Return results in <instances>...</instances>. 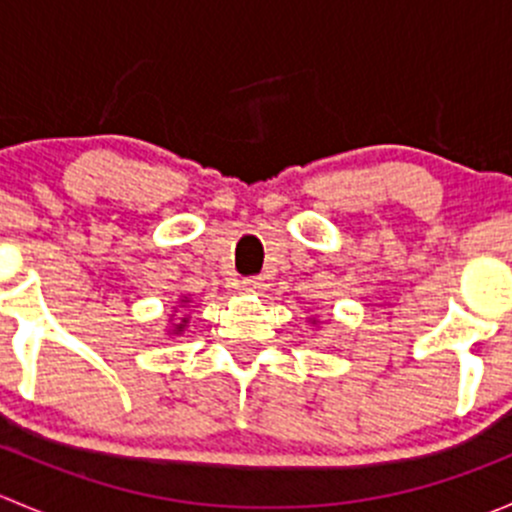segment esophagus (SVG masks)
<instances>
[{
	"label": "esophagus",
	"mask_w": 512,
	"mask_h": 512,
	"mask_svg": "<svg viewBox=\"0 0 512 512\" xmlns=\"http://www.w3.org/2000/svg\"><path fill=\"white\" fill-rule=\"evenodd\" d=\"M242 289H245L247 294H262L265 282H262V277H247V280H242Z\"/></svg>",
	"instance_id": "esophagus-1"
}]
</instances>
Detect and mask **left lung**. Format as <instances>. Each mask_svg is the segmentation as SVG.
I'll use <instances>...</instances> for the list:
<instances>
[{
  "mask_svg": "<svg viewBox=\"0 0 512 512\" xmlns=\"http://www.w3.org/2000/svg\"><path fill=\"white\" fill-rule=\"evenodd\" d=\"M312 324H317V319H312Z\"/></svg>",
  "mask_w": 512,
  "mask_h": 512,
  "instance_id": "1",
  "label": "left lung"
}]
</instances>
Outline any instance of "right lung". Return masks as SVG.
<instances>
[{"label":"right lung","instance_id":"obj_1","mask_svg":"<svg viewBox=\"0 0 512 512\" xmlns=\"http://www.w3.org/2000/svg\"><path fill=\"white\" fill-rule=\"evenodd\" d=\"M190 302V297H180L178 304H175V312H178V307H185V304ZM185 327H188V317H180L175 319V314H170L168 317V334H173V337H178V334L185 332Z\"/></svg>","mask_w":512,"mask_h":512}]
</instances>
